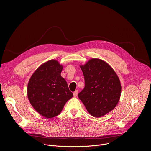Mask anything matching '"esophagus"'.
<instances>
[{
	"label": "esophagus",
	"mask_w": 151,
	"mask_h": 151,
	"mask_svg": "<svg viewBox=\"0 0 151 151\" xmlns=\"http://www.w3.org/2000/svg\"><path fill=\"white\" fill-rule=\"evenodd\" d=\"M73 96H74V97H76L77 95H78V90H76L75 91L73 92Z\"/></svg>",
	"instance_id": "esophagus-1"
}]
</instances>
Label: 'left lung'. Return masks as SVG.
Wrapping results in <instances>:
<instances>
[{
	"label": "left lung",
	"instance_id": "8db88e82",
	"mask_svg": "<svg viewBox=\"0 0 151 151\" xmlns=\"http://www.w3.org/2000/svg\"><path fill=\"white\" fill-rule=\"evenodd\" d=\"M80 68L85 87L78 97L91 115L103 116L112 111L119 101L120 80L109 64L99 58H91Z\"/></svg>",
	"mask_w": 151,
	"mask_h": 151
}]
</instances>
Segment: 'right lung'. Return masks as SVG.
<instances>
[{
    "instance_id": "obj_1",
    "label": "right lung",
    "mask_w": 151,
    "mask_h": 151,
    "mask_svg": "<svg viewBox=\"0 0 151 151\" xmlns=\"http://www.w3.org/2000/svg\"><path fill=\"white\" fill-rule=\"evenodd\" d=\"M63 66L55 60L40 65L32 74L27 85V97L33 108L42 116L58 115L73 97L66 81L61 76Z\"/></svg>"
}]
</instances>
